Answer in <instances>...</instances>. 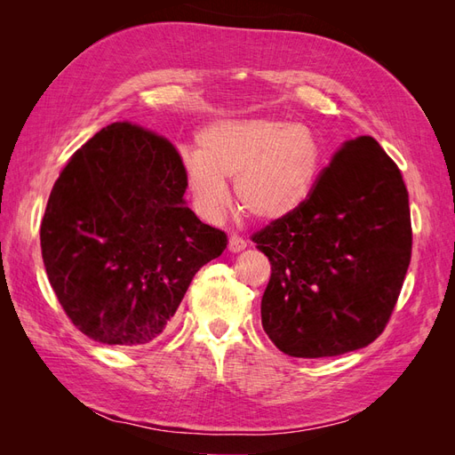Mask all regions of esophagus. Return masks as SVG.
<instances>
[{"label":"esophagus","instance_id":"34e87169","mask_svg":"<svg viewBox=\"0 0 455 455\" xmlns=\"http://www.w3.org/2000/svg\"><path fill=\"white\" fill-rule=\"evenodd\" d=\"M228 249L231 252H241L243 249H246V241L243 237H239V235H231L229 243H228Z\"/></svg>","mask_w":455,"mask_h":455}]
</instances>
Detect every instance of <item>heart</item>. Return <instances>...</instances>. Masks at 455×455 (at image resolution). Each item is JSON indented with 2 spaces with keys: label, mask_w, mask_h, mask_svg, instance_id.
<instances>
[{
  "label": "heart",
  "mask_w": 455,
  "mask_h": 455,
  "mask_svg": "<svg viewBox=\"0 0 455 455\" xmlns=\"http://www.w3.org/2000/svg\"><path fill=\"white\" fill-rule=\"evenodd\" d=\"M184 180L206 218L229 204L233 180L239 211L258 222H277L309 197L319 172V144L301 123L275 119L216 121L197 134V151L182 156Z\"/></svg>",
  "instance_id": "obj_1"
}]
</instances>
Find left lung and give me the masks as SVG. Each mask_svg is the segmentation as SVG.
I'll return each instance as SVG.
<instances>
[{
    "label": "left lung",
    "instance_id": "obj_1",
    "mask_svg": "<svg viewBox=\"0 0 455 455\" xmlns=\"http://www.w3.org/2000/svg\"><path fill=\"white\" fill-rule=\"evenodd\" d=\"M271 264L261 326L283 353L336 356L387 326L410 266L408 191L371 136L339 146L304 204L252 235Z\"/></svg>",
    "mask_w": 455,
    "mask_h": 455
}]
</instances>
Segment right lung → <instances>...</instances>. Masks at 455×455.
Wrapping results in <instances>:
<instances>
[{
    "label": "right lung",
    "mask_w": 455,
    "mask_h": 455,
    "mask_svg": "<svg viewBox=\"0 0 455 455\" xmlns=\"http://www.w3.org/2000/svg\"><path fill=\"white\" fill-rule=\"evenodd\" d=\"M182 157L129 121L68 159L41 220V256L68 319L106 346L161 338L196 273L228 235L186 206Z\"/></svg>",
    "instance_id": "1"
}]
</instances>
